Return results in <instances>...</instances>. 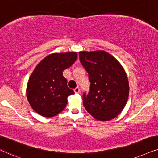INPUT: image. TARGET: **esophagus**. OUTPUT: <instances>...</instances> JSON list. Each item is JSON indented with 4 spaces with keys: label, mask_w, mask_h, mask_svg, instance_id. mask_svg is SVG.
Returning <instances> with one entry per match:
<instances>
[{
    "label": "esophagus",
    "mask_w": 158,
    "mask_h": 158,
    "mask_svg": "<svg viewBox=\"0 0 158 158\" xmlns=\"http://www.w3.org/2000/svg\"><path fill=\"white\" fill-rule=\"evenodd\" d=\"M73 90H74L75 93H80V89H79V87H76V88L73 89Z\"/></svg>",
    "instance_id": "34e87169"
}]
</instances>
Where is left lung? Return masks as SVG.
Wrapping results in <instances>:
<instances>
[{
  "label": "left lung",
  "instance_id": "left-lung-1",
  "mask_svg": "<svg viewBox=\"0 0 158 158\" xmlns=\"http://www.w3.org/2000/svg\"><path fill=\"white\" fill-rule=\"evenodd\" d=\"M79 59L91 83L88 95H83L85 109L99 121L114 119L128 99L129 82L125 69L103 50L79 52Z\"/></svg>",
  "mask_w": 158,
  "mask_h": 158
}]
</instances>
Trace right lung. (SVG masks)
Segmentation results:
<instances>
[{
    "instance_id": "1",
    "label": "right lung",
    "mask_w": 158,
    "mask_h": 158,
    "mask_svg": "<svg viewBox=\"0 0 158 158\" xmlns=\"http://www.w3.org/2000/svg\"><path fill=\"white\" fill-rule=\"evenodd\" d=\"M77 59V52L52 53L36 65L27 81L26 95L35 112L44 117H52L66 106L68 96L74 92L67 86L63 71Z\"/></svg>"
}]
</instances>
